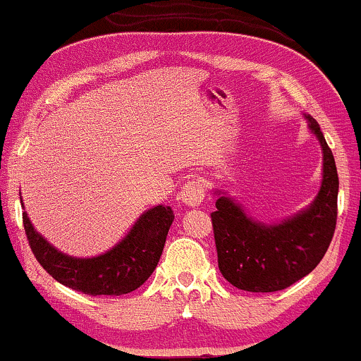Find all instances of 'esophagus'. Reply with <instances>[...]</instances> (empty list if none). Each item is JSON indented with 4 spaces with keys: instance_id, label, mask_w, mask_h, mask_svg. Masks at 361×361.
<instances>
[{
    "instance_id": "34e87169",
    "label": "esophagus",
    "mask_w": 361,
    "mask_h": 361,
    "mask_svg": "<svg viewBox=\"0 0 361 361\" xmlns=\"http://www.w3.org/2000/svg\"><path fill=\"white\" fill-rule=\"evenodd\" d=\"M204 200V185L200 179L189 180L188 184L182 188L180 201L189 208H196L203 203Z\"/></svg>"
}]
</instances>
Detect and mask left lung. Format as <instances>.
Listing matches in <instances>:
<instances>
[{
  "label": "left lung",
  "mask_w": 361,
  "mask_h": 361,
  "mask_svg": "<svg viewBox=\"0 0 361 361\" xmlns=\"http://www.w3.org/2000/svg\"><path fill=\"white\" fill-rule=\"evenodd\" d=\"M322 148V182L315 200L281 222L253 219L241 203L215 189L212 213L219 269L238 289L274 293L289 288L320 263L332 241L339 179L332 151L317 120L303 114Z\"/></svg>",
  "instance_id": "obj_1"
}]
</instances>
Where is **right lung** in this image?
Returning a JSON list of instances; mask_svg holds the SVG:
<instances>
[{
	"label": "right lung",
	"instance_id": "add662e5",
	"mask_svg": "<svg viewBox=\"0 0 361 361\" xmlns=\"http://www.w3.org/2000/svg\"><path fill=\"white\" fill-rule=\"evenodd\" d=\"M20 203L24 207V201ZM173 222L170 207L149 208L118 241L98 257H71L44 239L24 212V228L34 257L60 284L91 296H120L141 288L160 262L166 234Z\"/></svg>",
	"mask_w": 361,
	"mask_h": 361
}]
</instances>
